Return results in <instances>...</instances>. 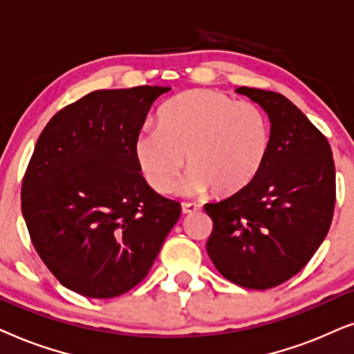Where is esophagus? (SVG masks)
<instances>
[{"label":"esophagus","mask_w":354,"mask_h":354,"mask_svg":"<svg viewBox=\"0 0 354 354\" xmlns=\"http://www.w3.org/2000/svg\"><path fill=\"white\" fill-rule=\"evenodd\" d=\"M181 210H183V214H192V212L201 210V205L199 204H192V202H183Z\"/></svg>","instance_id":"1"}]
</instances>
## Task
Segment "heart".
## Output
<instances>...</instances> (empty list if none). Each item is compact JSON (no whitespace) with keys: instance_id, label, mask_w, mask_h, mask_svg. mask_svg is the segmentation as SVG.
<instances>
[{"instance_id":"1","label":"heart","mask_w":354,"mask_h":354,"mask_svg":"<svg viewBox=\"0 0 354 354\" xmlns=\"http://www.w3.org/2000/svg\"><path fill=\"white\" fill-rule=\"evenodd\" d=\"M270 128L254 103L196 88L187 91L160 111V126H149L136 139V157L150 186L160 194L173 189L183 167L187 194L214 187L215 194H232L256 176L267 157Z\"/></svg>"}]
</instances>
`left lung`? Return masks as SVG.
Wrapping results in <instances>:
<instances>
[{
	"mask_svg": "<svg viewBox=\"0 0 354 354\" xmlns=\"http://www.w3.org/2000/svg\"><path fill=\"white\" fill-rule=\"evenodd\" d=\"M270 121V144L256 176L205 204L214 221L207 252L234 285L268 290L296 275L327 236L335 207V165L322 133L288 98L238 87Z\"/></svg>",
	"mask_w": 354,
	"mask_h": 354,
	"instance_id": "8db88e82",
	"label": "left lung"
}]
</instances>
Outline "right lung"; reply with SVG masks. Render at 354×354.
<instances>
[{
  "label": "right lung",
  "mask_w": 354,
  "mask_h": 354,
  "mask_svg": "<svg viewBox=\"0 0 354 354\" xmlns=\"http://www.w3.org/2000/svg\"><path fill=\"white\" fill-rule=\"evenodd\" d=\"M171 87L95 91L48 121L22 181V215L41 261L86 298L144 280L181 215L140 174L136 139Z\"/></svg>",
  "instance_id": "obj_1"
}]
</instances>
